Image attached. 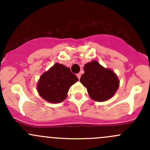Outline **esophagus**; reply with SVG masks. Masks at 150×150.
Wrapping results in <instances>:
<instances>
[{"label":"esophagus","instance_id":"1","mask_svg":"<svg viewBox=\"0 0 150 150\" xmlns=\"http://www.w3.org/2000/svg\"><path fill=\"white\" fill-rule=\"evenodd\" d=\"M77 77H78V79H79L80 80V78H81V74H80V73H78V74H77Z\"/></svg>","mask_w":150,"mask_h":150}]
</instances>
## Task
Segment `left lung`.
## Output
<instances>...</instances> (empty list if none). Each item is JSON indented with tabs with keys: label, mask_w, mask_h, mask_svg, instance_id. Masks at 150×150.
<instances>
[{
	"label": "left lung",
	"mask_w": 150,
	"mask_h": 150,
	"mask_svg": "<svg viewBox=\"0 0 150 150\" xmlns=\"http://www.w3.org/2000/svg\"><path fill=\"white\" fill-rule=\"evenodd\" d=\"M84 72L80 81L86 86L91 99L104 102L112 97L119 86V81L113 71L92 61L85 64Z\"/></svg>",
	"instance_id": "left-lung-1"
}]
</instances>
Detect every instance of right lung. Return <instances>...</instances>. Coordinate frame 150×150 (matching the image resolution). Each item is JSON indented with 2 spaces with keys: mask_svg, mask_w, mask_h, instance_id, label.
<instances>
[{
  "mask_svg": "<svg viewBox=\"0 0 150 150\" xmlns=\"http://www.w3.org/2000/svg\"><path fill=\"white\" fill-rule=\"evenodd\" d=\"M78 81L69 68L56 63L41 75L38 83V91L47 102L59 103L66 99L69 87Z\"/></svg>",
  "mask_w": 150,
  "mask_h": 150,
  "instance_id": "right-lung-1",
  "label": "right lung"
}]
</instances>
